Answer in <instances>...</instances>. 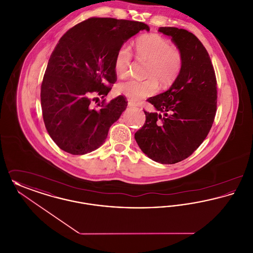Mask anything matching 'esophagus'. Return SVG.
Instances as JSON below:
<instances>
[{
  "mask_svg": "<svg viewBox=\"0 0 253 253\" xmlns=\"http://www.w3.org/2000/svg\"><path fill=\"white\" fill-rule=\"evenodd\" d=\"M128 106H129V107H135V106H136V103H134L132 100H128Z\"/></svg>",
  "mask_w": 253,
  "mask_h": 253,
  "instance_id": "34e87169",
  "label": "esophagus"
}]
</instances>
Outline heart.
Here are the masks:
<instances>
[{
    "mask_svg": "<svg viewBox=\"0 0 253 253\" xmlns=\"http://www.w3.org/2000/svg\"><path fill=\"white\" fill-rule=\"evenodd\" d=\"M136 57L149 61L147 77L144 81L126 80L118 84V93L131 100L138 101L147 96L155 95L158 84L167 87L177 79L183 64L180 51L172 47L167 39L157 34L141 37L135 42ZM132 62V50L128 44H123L118 50L115 58V71L120 76H125Z\"/></svg>",
    "mask_w": 253,
    "mask_h": 253,
    "instance_id": "b5f03b06",
    "label": "heart"
}]
</instances>
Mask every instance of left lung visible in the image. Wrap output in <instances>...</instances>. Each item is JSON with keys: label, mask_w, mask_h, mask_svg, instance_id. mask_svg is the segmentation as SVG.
<instances>
[{"label": "left lung", "mask_w": 253, "mask_h": 253, "mask_svg": "<svg viewBox=\"0 0 253 253\" xmlns=\"http://www.w3.org/2000/svg\"><path fill=\"white\" fill-rule=\"evenodd\" d=\"M180 51L182 69L168 91L150 97L157 111L146 116L134 133L145 155L161 164L190 157L210 132L216 114L217 84L208 51L193 33L176 27H159Z\"/></svg>", "instance_id": "1"}]
</instances>
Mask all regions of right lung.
Wrapping results in <instances>:
<instances>
[{
  "instance_id": "add662e5",
  "label": "right lung",
  "mask_w": 253,
  "mask_h": 253,
  "mask_svg": "<svg viewBox=\"0 0 253 253\" xmlns=\"http://www.w3.org/2000/svg\"><path fill=\"white\" fill-rule=\"evenodd\" d=\"M141 30L150 28L140 22L94 17L60 38L43 76L41 103L49 135L64 152L85 155L105 142L127 101L119 96L94 107L98 97L91 96L108 95L117 82L118 50Z\"/></svg>"
}]
</instances>
